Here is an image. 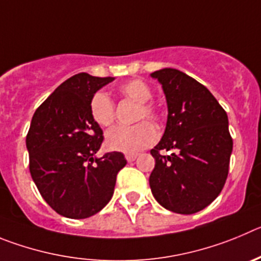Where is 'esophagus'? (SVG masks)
Listing matches in <instances>:
<instances>
[{
  "label": "esophagus",
  "instance_id": "obj_1",
  "mask_svg": "<svg viewBox=\"0 0 261 261\" xmlns=\"http://www.w3.org/2000/svg\"><path fill=\"white\" fill-rule=\"evenodd\" d=\"M125 157H126V160H127L128 163H131V161H134V160L138 157V154H136V153H127Z\"/></svg>",
  "mask_w": 261,
  "mask_h": 261
}]
</instances>
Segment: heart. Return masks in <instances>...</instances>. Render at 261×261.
Here are the masks:
<instances>
[{
    "instance_id": "1",
    "label": "heart",
    "mask_w": 261,
    "mask_h": 261,
    "mask_svg": "<svg viewBox=\"0 0 261 261\" xmlns=\"http://www.w3.org/2000/svg\"><path fill=\"white\" fill-rule=\"evenodd\" d=\"M117 91L123 100L136 104L134 121H159L160 109L154 102L151 101L152 90L148 84L139 79H131L119 84ZM90 112L93 121L102 127H109L116 121V105L113 100L102 91H97L91 97ZM156 140V127L151 122L143 121L131 127H116L110 130L105 138V144L112 151L136 153L144 148L151 147Z\"/></svg>"
}]
</instances>
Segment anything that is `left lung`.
Returning a JSON list of instances; mask_svg holds the SVG:
<instances>
[{
	"mask_svg": "<svg viewBox=\"0 0 261 261\" xmlns=\"http://www.w3.org/2000/svg\"><path fill=\"white\" fill-rule=\"evenodd\" d=\"M163 84L168 122L151 149L154 169L149 186L164 208L180 215L204 210L226 182L233 139L224 108L206 87L185 72L163 69L151 74ZM161 150H173L163 156Z\"/></svg>",
	"mask_w": 261,
	"mask_h": 261,
	"instance_id": "1",
	"label": "left lung"
}]
</instances>
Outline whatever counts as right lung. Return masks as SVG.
Here are the masks:
<instances>
[{
  "mask_svg": "<svg viewBox=\"0 0 261 261\" xmlns=\"http://www.w3.org/2000/svg\"><path fill=\"white\" fill-rule=\"evenodd\" d=\"M86 72L63 82L40 105L25 138L30 173L44 200L61 216L87 218L113 196L118 171L127 164L121 152L96 157L104 140L93 121V93L113 82Z\"/></svg>",
  "mask_w": 261,
  "mask_h": 261,
  "instance_id": "add662e5",
  "label": "right lung"
}]
</instances>
